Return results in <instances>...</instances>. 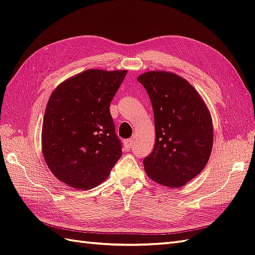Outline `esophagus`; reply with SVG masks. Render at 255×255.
Listing matches in <instances>:
<instances>
[{"label":"esophagus","mask_w":255,"mask_h":255,"mask_svg":"<svg viewBox=\"0 0 255 255\" xmlns=\"http://www.w3.org/2000/svg\"><path fill=\"white\" fill-rule=\"evenodd\" d=\"M133 138H129V139H127L126 142H124V146H126L127 149H129L132 146H133Z\"/></svg>","instance_id":"esophagus-1"}]
</instances>
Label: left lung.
Segmentation results:
<instances>
[{"mask_svg":"<svg viewBox=\"0 0 255 255\" xmlns=\"http://www.w3.org/2000/svg\"><path fill=\"white\" fill-rule=\"evenodd\" d=\"M152 105L156 142L142 161L149 178L178 188L207 165L213 146V123L206 103L187 80L167 71L138 76Z\"/></svg>","mask_w":255,"mask_h":255,"instance_id":"left-lung-1","label":"left lung"}]
</instances>
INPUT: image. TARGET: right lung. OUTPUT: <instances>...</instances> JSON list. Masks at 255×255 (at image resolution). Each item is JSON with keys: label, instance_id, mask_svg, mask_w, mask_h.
Masks as SVG:
<instances>
[{"label": "right lung", "instance_id": "1", "mask_svg": "<svg viewBox=\"0 0 255 255\" xmlns=\"http://www.w3.org/2000/svg\"><path fill=\"white\" fill-rule=\"evenodd\" d=\"M127 73L89 69L52 93L43 120L42 152L60 182L91 189L107 179L122 156L109 107Z\"/></svg>", "mask_w": 255, "mask_h": 255}]
</instances>
